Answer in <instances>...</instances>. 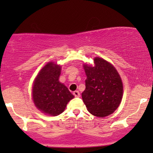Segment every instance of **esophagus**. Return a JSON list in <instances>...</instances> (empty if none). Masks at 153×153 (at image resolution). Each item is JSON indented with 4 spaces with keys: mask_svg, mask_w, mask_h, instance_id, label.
I'll return each instance as SVG.
<instances>
[{
    "mask_svg": "<svg viewBox=\"0 0 153 153\" xmlns=\"http://www.w3.org/2000/svg\"><path fill=\"white\" fill-rule=\"evenodd\" d=\"M73 95H74V97H80V93H79V91H74V93H73Z\"/></svg>",
    "mask_w": 153,
    "mask_h": 153,
    "instance_id": "1",
    "label": "esophagus"
}]
</instances>
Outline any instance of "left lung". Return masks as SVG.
Instances as JSON below:
<instances>
[{"label":"left lung","mask_w":153,"mask_h":153,"mask_svg":"<svg viewBox=\"0 0 153 153\" xmlns=\"http://www.w3.org/2000/svg\"><path fill=\"white\" fill-rule=\"evenodd\" d=\"M94 66L83 65L85 89L83 101L93 116L103 118L114 113L123 98V85L116 69L110 62L96 57Z\"/></svg>","instance_id":"1"}]
</instances>
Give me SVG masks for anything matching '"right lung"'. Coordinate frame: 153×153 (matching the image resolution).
Masks as SVG:
<instances>
[{"label":"right lung","instance_id":"obj_1","mask_svg":"<svg viewBox=\"0 0 153 153\" xmlns=\"http://www.w3.org/2000/svg\"><path fill=\"white\" fill-rule=\"evenodd\" d=\"M60 72L59 65L48 62L33 83V102L39 111L49 116L62 114L68 102L74 98L68 88L59 81Z\"/></svg>","mask_w":153,"mask_h":153}]
</instances>
